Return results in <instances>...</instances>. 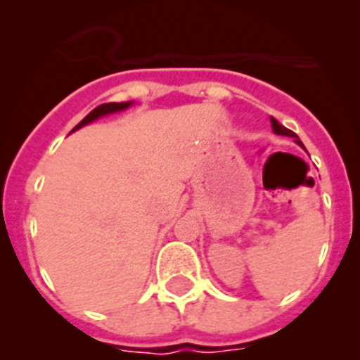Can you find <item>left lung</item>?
Instances as JSON below:
<instances>
[{
    "instance_id": "1",
    "label": "left lung",
    "mask_w": 360,
    "mask_h": 360,
    "mask_svg": "<svg viewBox=\"0 0 360 360\" xmlns=\"http://www.w3.org/2000/svg\"><path fill=\"white\" fill-rule=\"evenodd\" d=\"M270 122H272V129H274V133H278V135L292 136V139H294V141L297 142L299 146H303V142L299 141V136L295 135V133L292 131V129H288V128H285V126H281V124H279L278 120H276V119H270Z\"/></svg>"
}]
</instances>
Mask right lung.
<instances>
[{
  "mask_svg": "<svg viewBox=\"0 0 360 360\" xmlns=\"http://www.w3.org/2000/svg\"><path fill=\"white\" fill-rule=\"evenodd\" d=\"M129 104H131V103H106V104H101V106L95 108L94 111H90V113H88V115H86L84 119H82L81 122H79L77 126H75V128H73V131H75V129H79V128H82L84 124L91 122V120H95V119H98V117L108 115V113H113V111L126 110V108H128Z\"/></svg>",
  "mask_w": 360,
  "mask_h": 360,
  "instance_id": "add662e5",
  "label": "right lung"
}]
</instances>
